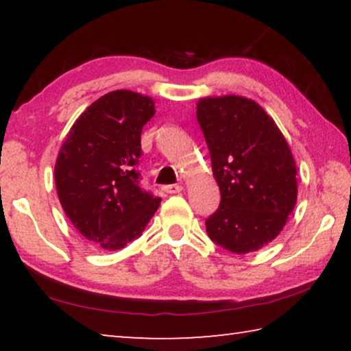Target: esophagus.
<instances>
[{"label": "esophagus", "instance_id": "esophagus-1", "mask_svg": "<svg viewBox=\"0 0 351 351\" xmlns=\"http://www.w3.org/2000/svg\"><path fill=\"white\" fill-rule=\"evenodd\" d=\"M162 190H164L165 193H169V195L180 193L181 190H182V186H180V184H171V186H165Z\"/></svg>", "mask_w": 351, "mask_h": 351}]
</instances>
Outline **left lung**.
<instances>
[{
  "label": "left lung",
  "instance_id": "left-lung-1",
  "mask_svg": "<svg viewBox=\"0 0 351 351\" xmlns=\"http://www.w3.org/2000/svg\"><path fill=\"white\" fill-rule=\"evenodd\" d=\"M197 119L221 193L207 235L234 254L258 251L280 234L297 201L288 142L258 104L241 96L199 99Z\"/></svg>",
  "mask_w": 351,
  "mask_h": 351
}]
</instances>
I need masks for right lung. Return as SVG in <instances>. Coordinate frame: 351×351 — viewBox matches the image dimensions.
<instances>
[{"mask_svg": "<svg viewBox=\"0 0 351 351\" xmlns=\"http://www.w3.org/2000/svg\"><path fill=\"white\" fill-rule=\"evenodd\" d=\"M154 116L152 97L128 90L105 94L71 127L56 162L64 213L83 239L116 251L142 235L161 204L139 186L141 133Z\"/></svg>", "mask_w": 351, "mask_h": 351, "instance_id": "add662e5", "label": "right lung"}]
</instances>
